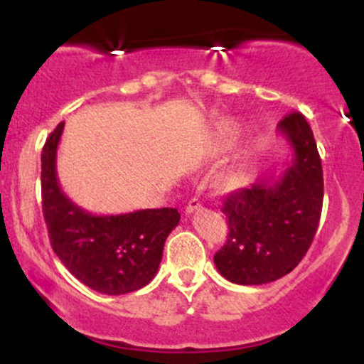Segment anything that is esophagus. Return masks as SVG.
<instances>
[{"label": "esophagus", "mask_w": 364, "mask_h": 364, "mask_svg": "<svg viewBox=\"0 0 364 364\" xmlns=\"http://www.w3.org/2000/svg\"><path fill=\"white\" fill-rule=\"evenodd\" d=\"M200 208H202V203H200V200L198 198H191L190 202H188L186 208H185V214L186 215H191V214H193V212L200 210Z\"/></svg>", "instance_id": "obj_1"}]
</instances>
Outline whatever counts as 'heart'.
I'll return each instance as SVG.
<instances>
[{
	"mask_svg": "<svg viewBox=\"0 0 364 364\" xmlns=\"http://www.w3.org/2000/svg\"><path fill=\"white\" fill-rule=\"evenodd\" d=\"M224 135H225V136H231V129L224 128Z\"/></svg>",
	"mask_w": 364,
	"mask_h": 364,
	"instance_id": "b5f03b06",
	"label": "heart"
}]
</instances>
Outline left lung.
Segmentation results:
<instances>
[{
  "instance_id": "left-lung-1",
  "label": "left lung",
  "mask_w": 364,
  "mask_h": 364,
  "mask_svg": "<svg viewBox=\"0 0 364 364\" xmlns=\"http://www.w3.org/2000/svg\"><path fill=\"white\" fill-rule=\"evenodd\" d=\"M291 149L277 176L265 174L223 202L229 236L214 255L223 277L260 286L289 274L310 248L321 215L323 173L313 132L301 112L277 124Z\"/></svg>"
}]
</instances>
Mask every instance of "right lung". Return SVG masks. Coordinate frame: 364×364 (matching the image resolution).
<instances>
[{"mask_svg":"<svg viewBox=\"0 0 364 364\" xmlns=\"http://www.w3.org/2000/svg\"><path fill=\"white\" fill-rule=\"evenodd\" d=\"M65 123L46 140L41 156V191L49 240L58 258L82 284L102 294L139 291L156 277L178 208H145L97 215L78 207L58 181L56 156Z\"/></svg>","mask_w":364,"mask_h":364,"instance_id":"1","label":"right lung"}]
</instances>
